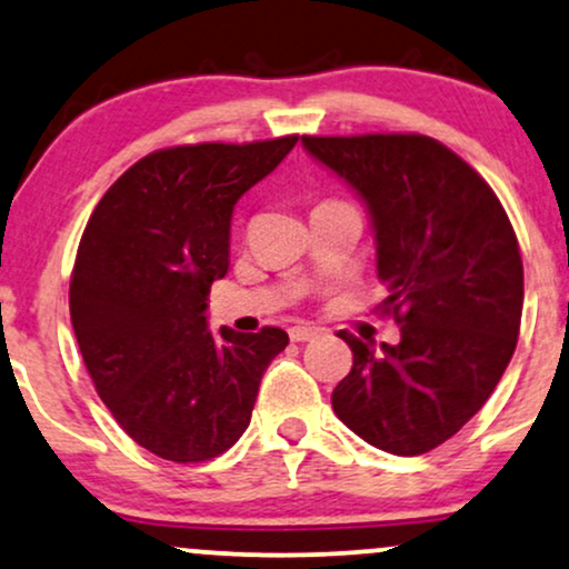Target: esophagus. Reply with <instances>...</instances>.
<instances>
[{
  "label": "esophagus",
  "instance_id": "1",
  "mask_svg": "<svg viewBox=\"0 0 569 569\" xmlns=\"http://www.w3.org/2000/svg\"><path fill=\"white\" fill-rule=\"evenodd\" d=\"M289 337L291 341H310L320 337V328L315 326H291L289 328Z\"/></svg>",
  "mask_w": 569,
  "mask_h": 569
}]
</instances>
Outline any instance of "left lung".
<instances>
[{
    "label": "left lung",
    "mask_w": 569,
    "mask_h": 569,
    "mask_svg": "<svg viewBox=\"0 0 569 569\" xmlns=\"http://www.w3.org/2000/svg\"><path fill=\"white\" fill-rule=\"evenodd\" d=\"M368 203L381 315L400 345L355 333L352 368L331 395L337 416L373 448L421 456L450 440L492 395L522 323V254L509 214L461 156L427 134L302 137Z\"/></svg>",
    "instance_id": "obj_1"
}]
</instances>
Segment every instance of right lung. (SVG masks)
Segmentation results:
<instances>
[{"label":"right lung","mask_w":569,"mask_h":569,"mask_svg":"<svg viewBox=\"0 0 569 569\" xmlns=\"http://www.w3.org/2000/svg\"><path fill=\"white\" fill-rule=\"evenodd\" d=\"M196 142L148 153L100 198L71 272L81 358L119 427L174 463L211 461L246 432L283 328H207L211 283L230 267L232 207L297 146Z\"/></svg>","instance_id":"add662e5"}]
</instances>
